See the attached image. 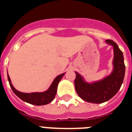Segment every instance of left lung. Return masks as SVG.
Here are the masks:
<instances>
[{"label":"left lung","instance_id":"1","mask_svg":"<svg viewBox=\"0 0 132 132\" xmlns=\"http://www.w3.org/2000/svg\"><path fill=\"white\" fill-rule=\"evenodd\" d=\"M105 42L114 48V69L109 76L101 81L92 84L86 82L83 77L78 72L75 79V87L79 95L83 100L93 103H101L112 98L121 88L125 77V66L123 52L113 40Z\"/></svg>","mask_w":132,"mask_h":132}]
</instances>
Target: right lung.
<instances>
[{
	"label": "right lung",
	"mask_w": 132,
	"mask_h": 132,
	"mask_svg": "<svg viewBox=\"0 0 132 132\" xmlns=\"http://www.w3.org/2000/svg\"><path fill=\"white\" fill-rule=\"evenodd\" d=\"M65 73L61 74L58 75L51 85L50 88L46 91L44 92H33V93H24L15 90V88L12 86L11 83V80L9 78V75H7V78L9 81L10 87L13 90V92L17 96H18L20 99L29 103L30 104L35 105H43L49 103L53 100L55 96L57 93V85L60 80L62 79L63 76Z\"/></svg>",
	"instance_id": "1"
}]
</instances>
